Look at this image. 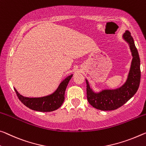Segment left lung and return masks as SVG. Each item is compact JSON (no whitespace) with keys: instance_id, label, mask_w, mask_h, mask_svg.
I'll return each mask as SVG.
<instances>
[{"instance_id":"1","label":"left lung","mask_w":146,"mask_h":146,"mask_svg":"<svg viewBox=\"0 0 146 146\" xmlns=\"http://www.w3.org/2000/svg\"><path fill=\"white\" fill-rule=\"evenodd\" d=\"M123 38L129 43L133 56L128 77L125 84L119 88L103 90L96 93L86 82L87 99L93 107L101 110H113L119 108L133 97L139 88L141 77L140 60L133 37L126 31Z\"/></svg>"}]
</instances>
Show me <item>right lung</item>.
Returning <instances> with one entry per match:
<instances>
[{
  "label": "right lung",
  "mask_w": 146,
  "mask_h": 146,
  "mask_svg": "<svg viewBox=\"0 0 146 146\" xmlns=\"http://www.w3.org/2000/svg\"><path fill=\"white\" fill-rule=\"evenodd\" d=\"M72 77L71 75L65 78L54 93L41 98H27L14 90L19 100L28 108L39 112H52L59 108L64 103L65 91Z\"/></svg>",
  "instance_id": "add662e5"
}]
</instances>
